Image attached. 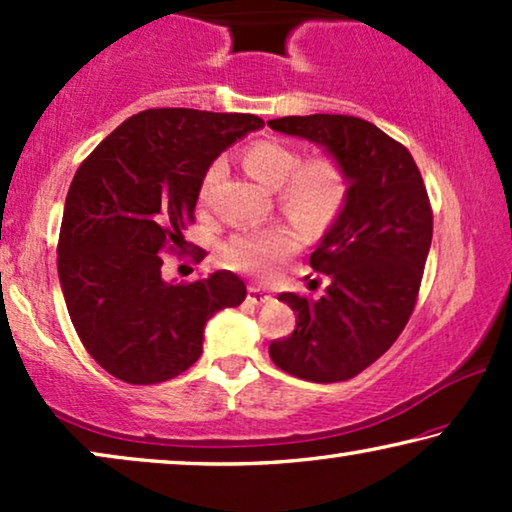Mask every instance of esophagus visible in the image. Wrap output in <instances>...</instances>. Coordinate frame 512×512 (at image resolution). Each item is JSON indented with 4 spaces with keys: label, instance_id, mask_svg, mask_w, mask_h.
I'll return each instance as SVG.
<instances>
[{
    "label": "esophagus",
    "instance_id": "1",
    "mask_svg": "<svg viewBox=\"0 0 512 512\" xmlns=\"http://www.w3.org/2000/svg\"><path fill=\"white\" fill-rule=\"evenodd\" d=\"M247 300H249V303H254V305H263V303H268L270 296H268V293H265V291L256 289V286H249Z\"/></svg>",
    "mask_w": 512,
    "mask_h": 512
}]
</instances>
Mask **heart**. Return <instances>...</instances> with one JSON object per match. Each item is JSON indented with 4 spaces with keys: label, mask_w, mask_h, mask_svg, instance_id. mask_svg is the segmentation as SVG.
Returning <instances> with one entry per match:
<instances>
[{
    "label": "heart",
    "mask_w": 512,
    "mask_h": 512,
    "mask_svg": "<svg viewBox=\"0 0 512 512\" xmlns=\"http://www.w3.org/2000/svg\"><path fill=\"white\" fill-rule=\"evenodd\" d=\"M240 160L251 179L268 191H277L279 207L307 233H324L338 221L347 205L349 177L340 160L333 156L303 160V153L291 144L279 139H258L244 146ZM219 177L221 165H209L198 188L200 205L212 198ZM296 247V237L284 228L242 230L226 242L223 258L237 270L268 277Z\"/></svg>",
    "instance_id": "1"
}]
</instances>
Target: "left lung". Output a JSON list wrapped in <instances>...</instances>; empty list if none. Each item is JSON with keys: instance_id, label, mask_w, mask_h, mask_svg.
I'll return each mask as SVG.
<instances>
[{"instance_id": "left-lung-1", "label": "left lung", "mask_w": 512, "mask_h": 512, "mask_svg": "<svg viewBox=\"0 0 512 512\" xmlns=\"http://www.w3.org/2000/svg\"><path fill=\"white\" fill-rule=\"evenodd\" d=\"M268 125L324 146L349 177L347 205L310 256L328 277L326 293H279L296 328L270 342V359L307 382L352 380L394 345L415 310L433 235L429 195L410 151L363 118L284 116Z\"/></svg>"}]
</instances>
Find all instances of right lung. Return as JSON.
<instances>
[{
    "label": "right lung",
    "mask_w": 512,
    "mask_h": 512,
    "mask_svg": "<svg viewBox=\"0 0 512 512\" xmlns=\"http://www.w3.org/2000/svg\"><path fill=\"white\" fill-rule=\"evenodd\" d=\"M258 128L251 114L146 109L79 165L62 214L58 277L83 347L109 375L128 384L181 375L200 359L207 321L247 298L228 270L177 284L160 268L165 251L184 247L207 167Z\"/></svg>",
    "instance_id": "add662e5"
}]
</instances>
